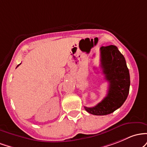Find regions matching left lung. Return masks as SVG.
<instances>
[{"instance_id": "1", "label": "left lung", "mask_w": 147, "mask_h": 147, "mask_svg": "<svg viewBox=\"0 0 147 147\" xmlns=\"http://www.w3.org/2000/svg\"><path fill=\"white\" fill-rule=\"evenodd\" d=\"M100 65L105 79L109 82L107 96L94 107L85 109L94 115H106L119 108L128 97L130 89V74L126 60L117 47L110 45L102 47Z\"/></svg>"}]
</instances>
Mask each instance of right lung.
<instances>
[{
    "mask_svg": "<svg viewBox=\"0 0 147 147\" xmlns=\"http://www.w3.org/2000/svg\"><path fill=\"white\" fill-rule=\"evenodd\" d=\"M21 65V64H19V65H17V67H19V65Z\"/></svg>",
    "mask_w": 147,
    "mask_h": 147,
    "instance_id": "obj_1",
    "label": "right lung"
}]
</instances>
